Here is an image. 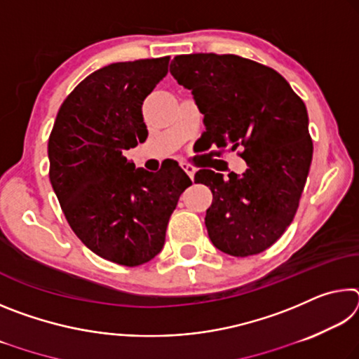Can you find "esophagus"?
<instances>
[{
	"instance_id": "1",
	"label": "esophagus",
	"mask_w": 359,
	"mask_h": 359,
	"mask_svg": "<svg viewBox=\"0 0 359 359\" xmlns=\"http://www.w3.org/2000/svg\"><path fill=\"white\" fill-rule=\"evenodd\" d=\"M182 169H184V171L190 175V179L193 180V177H194V172H196V168H194L193 165H190V163H182Z\"/></svg>"
}]
</instances>
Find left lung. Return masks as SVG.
<instances>
[{
  "label": "left lung",
  "instance_id": "8db88e82",
  "mask_svg": "<svg viewBox=\"0 0 359 359\" xmlns=\"http://www.w3.org/2000/svg\"><path fill=\"white\" fill-rule=\"evenodd\" d=\"M171 74L204 114L201 141L241 149L248 166L229 179L208 168L194 174L214 196L205 212L212 244L231 257L264 252L293 222L311 169L306 104L277 71L231 53L177 55Z\"/></svg>",
  "mask_w": 359,
  "mask_h": 359
}]
</instances>
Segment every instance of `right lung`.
Listing matches in <instances>:
<instances>
[{
    "instance_id": "1",
    "label": "right lung",
    "mask_w": 359,
    "mask_h": 359,
    "mask_svg": "<svg viewBox=\"0 0 359 359\" xmlns=\"http://www.w3.org/2000/svg\"><path fill=\"white\" fill-rule=\"evenodd\" d=\"M169 57L112 63L66 96L48 137V177L71 229L98 257L139 266L165 245L169 217L191 180L177 163L149 172L125 150L147 139L142 102Z\"/></svg>"
}]
</instances>
